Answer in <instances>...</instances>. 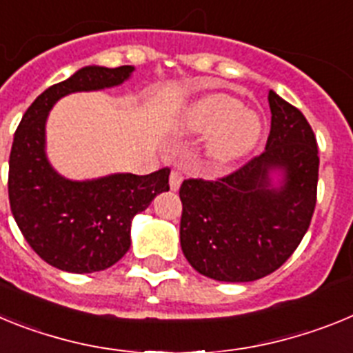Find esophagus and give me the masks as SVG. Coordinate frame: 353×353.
Wrapping results in <instances>:
<instances>
[{
    "instance_id": "34e87169",
    "label": "esophagus",
    "mask_w": 353,
    "mask_h": 353,
    "mask_svg": "<svg viewBox=\"0 0 353 353\" xmlns=\"http://www.w3.org/2000/svg\"><path fill=\"white\" fill-rule=\"evenodd\" d=\"M180 185H182V173L176 170H173L170 173V187L171 191H179Z\"/></svg>"
}]
</instances>
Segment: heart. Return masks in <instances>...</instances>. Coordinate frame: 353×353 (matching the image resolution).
I'll use <instances>...</instances> for the list:
<instances>
[{
	"label": "heart",
	"mask_w": 353,
	"mask_h": 353,
	"mask_svg": "<svg viewBox=\"0 0 353 353\" xmlns=\"http://www.w3.org/2000/svg\"><path fill=\"white\" fill-rule=\"evenodd\" d=\"M174 130L180 136H208L205 154L212 164H228L244 157L260 139L258 114L224 93L207 95L182 111Z\"/></svg>",
	"instance_id": "obj_1"
}]
</instances>
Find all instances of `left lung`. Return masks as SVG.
<instances>
[{"label": "left lung", "mask_w": 353, "mask_h": 353, "mask_svg": "<svg viewBox=\"0 0 353 353\" xmlns=\"http://www.w3.org/2000/svg\"><path fill=\"white\" fill-rule=\"evenodd\" d=\"M265 152L217 180L180 185L183 256L199 274L226 283L256 281L277 270L304 239L318 183V146L304 114L269 92ZM280 174L274 184L272 173Z\"/></svg>", "instance_id": "1"}]
</instances>
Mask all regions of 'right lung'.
<instances>
[{
	"label": "right lung",
	"instance_id": "right-lung-1",
	"mask_svg": "<svg viewBox=\"0 0 353 353\" xmlns=\"http://www.w3.org/2000/svg\"><path fill=\"white\" fill-rule=\"evenodd\" d=\"M132 72V65L83 67L40 93L15 130L8 161L12 214L31 249L65 272H99L117 263L130 248L134 215L170 191L168 168L77 182L56 173L46 155V121L61 97L118 86Z\"/></svg>",
	"mask_w": 353,
	"mask_h": 353
}]
</instances>
